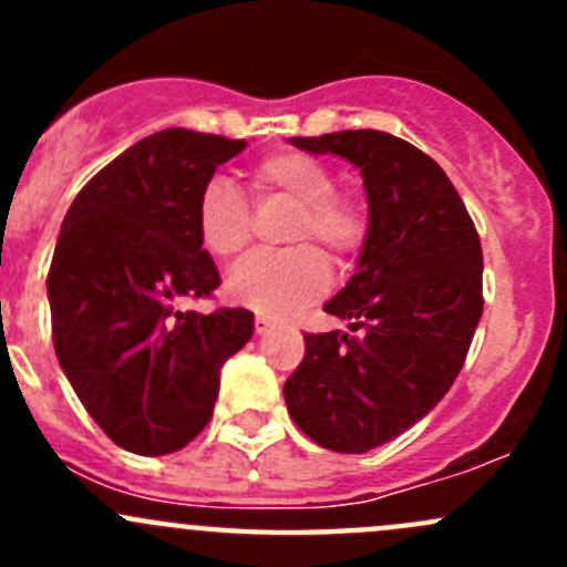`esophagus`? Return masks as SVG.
<instances>
[{
	"mask_svg": "<svg viewBox=\"0 0 567 567\" xmlns=\"http://www.w3.org/2000/svg\"><path fill=\"white\" fill-rule=\"evenodd\" d=\"M274 329V323H271V320H268V318H262V316H257L255 318V334H268V331H271Z\"/></svg>",
	"mask_w": 567,
	"mask_h": 567,
	"instance_id": "34e87169",
	"label": "esophagus"
}]
</instances>
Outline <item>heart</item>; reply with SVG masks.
<instances>
[{
    "mask_svg": "<svg viewBox=\"0 0 567 567\" xmlns=\"http://www.w3.org/2000/svg\"><path fill=\"white\" fill-rule=\"evenodd\" d=\"M257 203H288L296 208L288 244L301 247L285 255H255L227 277L225 293L233 305L247 307L262 318L293 316L312 305L329 288L331 260L346 262L362 249L368 236V214L353 199L337 194L329 167L305 153H274L249 175ZM197 236L205 251L233 260L249 244V205L225 177H214L197 199Z\"/></svg>",
    "mask_w": 567,
    "mask_h": 567,
    "instance_id": "1",
    "label": "heart"
}]
</instances>
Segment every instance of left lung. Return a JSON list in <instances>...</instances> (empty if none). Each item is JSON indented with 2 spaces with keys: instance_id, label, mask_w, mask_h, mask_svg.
<instances>
[{
  "instance_id": "8db88e82",
  "label": "left lung",
  "mask_w": 567,
  "mask_h": 567,
  "mask_svg": "<svg viewBox=\"0 0 567 567\" xmlns=\"http://www.w3.org/2000/svg\"><path fill=\"white\" fill-rule=\"evenodd\" d=\"M290 145L359 169L368 236L357 271L323 307L357 334H305L285 403L320 447L368 453L416 425L458 379L483 316V249L450 177L405 140L362 128Z\"/></svg>"
}]
</instances>
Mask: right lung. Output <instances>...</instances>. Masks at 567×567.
<instances>
[{
    "label": "right lung",
    "mask_w": 567,
    "mask_h": 567,
    "mask_svg": "<svg viewBox=\"0 0 567 567\" xmlns=\"http://www.w3.org/2000/svg\"><path fill=\"white\" fill-rule=\"evenodd\" d=\"M244 147L158 131L106 164L62 219L45 279L54 351L87 414L128 453L186 447L214 414L221 364L255 331L244 307H175L219 285L197 236V199Z\"/></svg>",
    "instance_id": "obj_1"
}]
</instances>
